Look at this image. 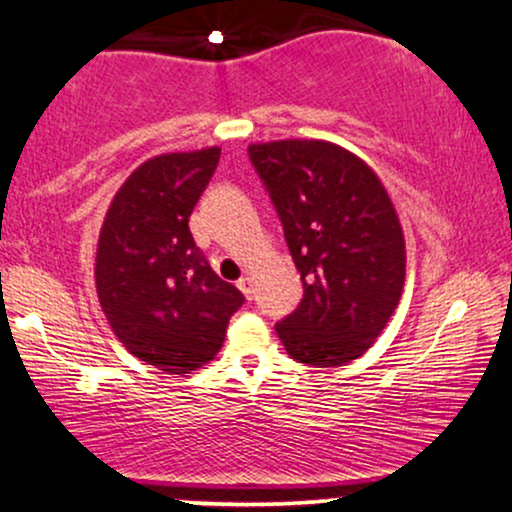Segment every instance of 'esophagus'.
Segmentation results:
<instances>
[{
	"label": "esophagus",
	"mask_w": 512,
	"mask_h": 512,
	"mask_svg": "<svg viewBox=\"0 0 512 512\" xmlns=\"http://www.w3.org/2000/svg\"><path fill=\"white\" fill-rule=\"evenodd\" d=\"M236 286L240 288V293L245 295V298H252V293H255V281H252V276H240Z\"/></svg>",
	"instance_id": "34e87169"
}]
</instances>
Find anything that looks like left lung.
<instances>
[{"mask_svg": "<svg viewBox=\"0 0 512 512\" xmlns=\"http://www.w3.org/2000/svg\"><path fill=\"white\" fill-rule=\"evenodd\" d=\"M279 214L303 300L276 324L293 360L341 367L367 353L405 283V240L386 188L369 166L324 140L248 147Z\"/></svg>", "mask_w": 512, "mask_h": 512, "instance_id": "obj_1", "label": "left lung"}]
</instances>
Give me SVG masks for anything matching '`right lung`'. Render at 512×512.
<instances>
[{"mask_svg":"<svg viewBox=\"0 0 512 512\" xmlns=\"http://www.w3.org/2000/svg\"><path fill=\"white\" fill-rule=\"evenodd\" d=\"M219 155L207 147L140 164L114 195L97 243V298L109 326L128 353L169 374L214 360L245 303L188 229Z\"/></svg>","mask_w":512,"mask_h":512,"instance_id":"obj_1","label":"right lung"}]
</instances>
